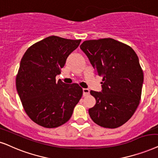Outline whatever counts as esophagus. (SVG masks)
I'll return each instance as SVG.
<instances>
[{
    "instance_id": "34e87169",
    "label": "esophagus",
    "mask_w": 158,
    "mask_h": 158,
    "mask_svg": "<svg viewBox=\"0 0 158 158\" xmlns=\"http://www.w3.org/2000/svg\"><path fill=\"white\" fill-rule=\"evenodd\" d=\"M89 92H90L89 89H83V94L84 97H85V96L89 95Z\"/></svg>"
}]
</instances>
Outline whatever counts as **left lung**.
Here are the masks:
<instances>
[{
    "mask_svg": "<svg viewBox=\"0 0 158 158\" xmlns=\"http://www.w3.org/2000/svg\"><path fill=\"white\" fill-rule=\"evenodd\" d=\"M80 48L96 73L102 76V91H91L96 104L89 110L99 126L115 128L128 121L140 102L144 74L136 53L112 38L85 40Z\"/></svg>",
    "mask_w": 158,
    "mask_h": 158,
    "instance_id": "obj_1",
    "label": "left lung"
}]
</instances>
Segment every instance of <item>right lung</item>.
I'll use <instances>...</instances> for the list:
<instances>
[{
    "mask_svg": "<svg viewBox=\"0 0 158 158\" xmlns=\"http://www.w3.org/2000/svg\"><path fill=\"white\" fill-rule=\"evenodd\" d=\"M81 40L49 36L30 47L21 59L16 87L24 111L35 123L56 128L68 121L83 95L78 84L56 82L67 58Z\"/></svg>",
    "mask_w": 158,
    "mask_h": 158,
    "instance_id": "1",
    "label": "right lung"
}]
</instances>
